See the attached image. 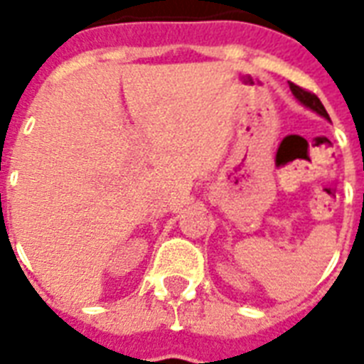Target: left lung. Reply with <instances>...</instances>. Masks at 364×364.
Instances as JSON below:
<instances>
[{
    "mask_svg": "<svg viewBox=\"0 0 364 364\" xmlns=\"http://www.w3.org/2000/svg\"><path fill=\"white\" fill-rule=\"evenodd\" d=\"M289 87H291V90H293L294 96L299 98V102H302L306 107H310V109H314L316 113H319V115H323L325 119H328L327 111H325V107H323V104H321V100L317 98L316 94L310 92V90H306V88L296 87V85H293V82H289Z\"/></svg>",
    "mask_w": 364,
    "mask_h": 364,
    "instance_id": "obj_1",
    "label": "left lung"
}]
</instances>
